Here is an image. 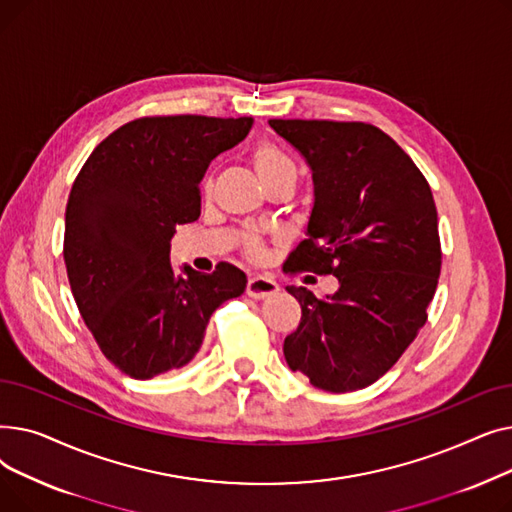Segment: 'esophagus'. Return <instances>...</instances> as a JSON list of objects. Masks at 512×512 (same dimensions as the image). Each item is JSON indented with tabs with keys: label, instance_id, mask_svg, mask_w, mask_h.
<instances>
[{
	"label": "esophagus",
	"instance_id": "1",
	"mask_svg": "<svg viewBox=\"0 0 512 512\" xmlns=\"http://www.w3.org/2000/svg\"><path fill=\"white\" fill-rule=\"evenodd\" d=\"M280 290V286L267 276H251L249 282H247V294L251 299H267L272 297V294H276Z\"/></svg>",
	"mask_w": 512,
	"mask_h": 512
}]
</instances>
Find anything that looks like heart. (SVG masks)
<instances>
[{
	"mask_svg": "<svg viewBox=\"0 0 512 512\" xmlns=\"http://www.w3.org/2000/svg\"><path fill=\"white\" fill-rule=\"evenodd\" d=\"M251 161H253L255 172H257V176L261 178L263 184L272 182L274 178H280V176H284V174H294V166H292L290 157H288L278 145H274V143H270V141H259V143L253 147V151H251ZM247 249H249V253H251L253 257H259V255H261V245H259V242H257L255 238L249 240Z\"/></svg>",
	"mask_w": 512,
	"mask_h": 512,
	"instance_id": "heart-1",
	"label": "heart"
}]
</instances>
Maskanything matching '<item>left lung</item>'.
Listing matches in <instances>:
<instances>
[{
	"instance_id": "8db88e82",
	"label": "left lung",
	"mask_w": 512,
	"mask_h": 512,
	"mask_svg": "<svg viewBox=\"0 0 512 512\" xmlns=\"http://www.w3.org/2000/svg\"><path fill=\"white\" fill-rule=\"evenodd\" d=\"M313 172L315 205L284 267L288 274L336 276L338 290L301 303V324L284 357L313 386L355 392L400 359L427 321L442 247L432 188L386 132L365 122L270 120Z\"/></svg>"
}]
</instances>
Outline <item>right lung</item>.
<instances>
[{
  "instance_id": "1",
  "label": "right lung",
  "mask_w": 512,
  "mask_h": 512,
  "mask_svg": "<svg viewBox=\"0 0 512 512\" xmlns=\"http://www.w3.org/2000/svg\"><path fill=\"white\" fill-rule=\"evenodd\" d=\"M251 126V116L137 118L93 149L72 184L64 261L74 301L105 359L134 380L184 367L211 313L245 292L247 276L226 261L174 274L170 240L199 218L211 159Z\"/></svg>"
}]
</instances>
